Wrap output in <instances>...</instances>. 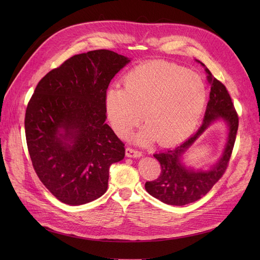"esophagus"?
I'll list each match as a JSON object with an SVG mask.
<instances>
[{
	"mask_svg": "<svg viewBox=\"0 0 260 260\" xmlns=\"http://www.w3.org/2000/svg\"><path fill=\"white\" fill-rule=\"evenodd\" d=\"M125 154L127 157H132V158H137L142 156V153L140 151H138V149H134L132 147H126Z\"/></svg>",
	"mask_w": 260,
	"mask_h": 260,
	"instance_id": "obj_1",
	"label": "esophagus"
}]
</instances>
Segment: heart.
Returning <instances> with one entry per match:
<instances>
[{
	"instance_id": "obj_1",
	"label": "heart",
	"mask_w": 260,
	"mask_h": 260,
	"mask_svg": "<svg viewBox=\"0 0 260 260\" xmlns=\"http://www.w3.org/2000/svg\"><path fill=\"white\" fill-rule=\"evenodd\" d=\"M123 87L106 92V109L113 127L126 136L142 118L147 126L137 136L161 145L181 140L193 131L207 100L201 78L175 64L152 61L136 66L123 79Z\"/></svg>"
}]
</instances>
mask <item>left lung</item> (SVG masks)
I'll list each match as a JSON object with an SVG mask.
<instances>
[{"mask_svg":"<svg viewBox=\"0 0 260 260\" xmlns=\"http://www.w3.org/2000/svg\"><path fill=\"white\" fill-rule=\"evenodd\" d=\"M206 72L208 73L211 91L202 125L195 135L190 136L182 144L155 154L154 157L159 161L161 167L160 176L153 181L145 182V189L149 195L171 206H185L206 196L225 173L234 148L239 122L234 103L232 102L226 87L212 75L208 68H206ZM217 118H223L229 124V138L222 159L207 172H195L186 169L180 162L181 155Z\"/></svg>","mask_w":260,"mask_h":260,"instance_id":"8db88e82","label":"left lung"}]
</instances>
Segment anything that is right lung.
Here are the masks:
<instances>
[{"label":"right lung","mask_w":260,"mask_h":260,"mask_svg":"<svg viewBox=\"0 0 260 260\" xmlns=\"http://www.w3.org/2000/svg\"><path fill=\"white\" fill-rule=\"evenodd\" d=\"M128 62L107 49L76 54L40 80L27 104L32 167L63 203L81 206L101 197L109 167L125 156V144L105 123V98L112 79Z\"/></svg>","instance_id":"right-lung-1"}]
</instances>
